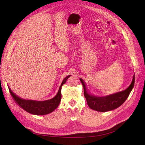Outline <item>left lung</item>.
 I'll return each instance as SVG.
<instances>
[{
	"mask_svg": "<svg viewBox=\"0 0 145 145\" xmlns=\"http://www.w3.org/2000/svg\"><path fill=\"white\" fill-rule=\"evenodd\" d=\"M84 90V95L86 99L89 107L95 111L99 112H106L113 110L123 103L132 91L135 82V74L133 76L132 82L129 86L125 90L112 94L105 97H97L88 93L84 80L80 78Z\"/></svg>",
	"mask_w": 145,
	"mask_h": 145,
	"instance_id": "obj_1",
	"label": "left lung"
}]
</instances>
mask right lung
<instances>
[{
  "label": "right lung",
  "instance_id": "obj_1",
  "mask_svg": "<svg viewBox=\"0 0 145 145\" xmlns=\"http://www.w3.org/2000/svg\"><path fill=\"white\" fill-rule=\"evenodd\" d=\"M70 76H71V75L67 76L63 80L62 84L59 87L58 93L54 98L45 101H36L33 100L23 99L13 93L9 86H8V89H9L12 97L15 100L16 103L22 108L24 109L25 111L34 115H46L54 111L58 107L61 99H62L61 88H62V85L64 83H65L66 81Z\"/></svg>",
  "mask_w": 145,
  "mask_h": 145
}]
</instances>
